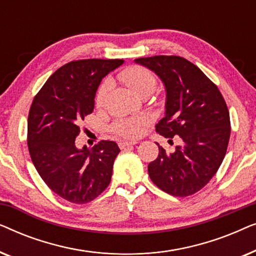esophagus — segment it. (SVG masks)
<instances>
[{
	"label": "esophagus",
	"mask_w": 256,
	"mask_h": 256,
	"mask_svg": "<svg viewBox=\"0 0 256 256\" xmlns=\"http://www.w3.org/2000/svg\"><path fill=\"white\" fill-rule=\"evenodd\" d=\"M136 143H138L136 141H120L118 142V146H120L121 149H124V148H127V146H135Z\"/></svg>",
	"instance_id": "obj_1"
}]
</instances>
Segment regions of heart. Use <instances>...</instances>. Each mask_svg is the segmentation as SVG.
<instances>
[{
    "mask_svg": "<svg viewBox=\"0 0 256 256\" xmlns=\"http://www.w3.org/2000/svg\"><path fill=\"white\" fill-rule=\"evenodd\" d=\"M118 79L126 85L130 87L136 94L141 96H148L156 90L157 80L156 76L148 68L142 66H129L120 72ZM110 88V82L106 80L99 86L96 94V104L102 106L106 100L107 93ZM146 118H118L112 124V130L116 134L128 138H138L142 134L143 128L146 126Z\"/></svg>",
    "mask_w": 256,
    "mask_h": 256,
    "instance_id": "b5f03b06",
    "label": "heart"
}]
</instances>
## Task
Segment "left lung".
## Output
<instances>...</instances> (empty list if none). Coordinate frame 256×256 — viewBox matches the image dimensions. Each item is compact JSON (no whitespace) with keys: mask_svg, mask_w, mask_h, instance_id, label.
Wrapping results in <instances>:
<instances>
[{"mask_svg":"<svg viewBox=\"0 0 256 256\" xmlns=\"http://www.w3.org/2000/svg\"><path fill=\"white\" fill-rule=\"evenodd\" d=\"M135 62L155 72L166 90V116L156 132L182 146L166 152L158 143V156L149 163L150 180L174 197H188L211 180L226 155L230 135V113L214 84L199 68L180 56L138 58Z\"/></svg>","mask_w":256,"mask_h":256,"instance_id":"obj_1","label":"left lung"}]
</instances>
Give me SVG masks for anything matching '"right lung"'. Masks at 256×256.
<instances>
[{
    "mask_svg": "<svg viewBox=\"0 0 256 256\" xmlns=\"http://www.w3.org/2000/svg\"><path fill=\"white\" fill-rule=\"evenodd\" d=\"M124 64L121 59H82L58 68L34 98L28 118V146L34 168L54 194L86 204L110 183L120 148L100 141L76 146L80 124L94 110L101 80Z\"/></svg>",
    "mask_w": 256,
    "mask_h": 256,
    "instance_id": "add662e5",
    "label": "right lung"
}]
</instances>
